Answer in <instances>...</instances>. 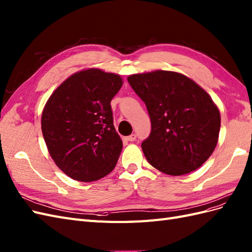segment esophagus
I'll return each mask as SVG.
<instances>
[{"label":"esophagus","mask_w":252,"mask_h":252,"mask_svg":"<svg viewBox=\"0 0 252 252\" xmlns=\"http://www.w3.org/2000/svg\"><path fill=\"white\" fill-rule=\"evenodd\" d=\"M126 140L127 141H134V140H136V134H131L130 136H127Z\"/></svg>","instance_id":"1"}]
</instances>
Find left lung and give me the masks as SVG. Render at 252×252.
<instances>
[{
	"label": "left lung",
	"mask_w": 252,
	"mask_h": 252,
	"mask_svg": "<svg viewBox=\"0 0 252 252\" xmlns=\"http://www.w3.org/2000/svg\"><path fill=\"white\" fill-rule=\"evenodd\" d=\"M127 81L150 115L152 128L141 148L151 166L173 176L198 169L219 141L220 114L210 95L171 70L134 74Z\"/></svg>",
	"instance_id": "obj_1"
}]
</instances>
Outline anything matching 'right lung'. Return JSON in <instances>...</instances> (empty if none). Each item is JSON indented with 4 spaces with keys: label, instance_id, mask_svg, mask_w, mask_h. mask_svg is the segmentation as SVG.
<instances>
[{
    "label": "right lung",
    "instance_id": "right-lung-1",
    "mask_svg": "<svg viewBox=\"0 0 252 252\" xmlns=\"http://www.w3.org/2000/svg\"><path fill=\"white\" fill-rule=\"evenodd\" d=\"M122 84L117 74L86 68L64 80L45 103L41 127L48 153L75 181H98L116 166L122 140L111 100Z\"/></svg>",
    "mask_w": 252,
    "mask_h": 252
}]
</instances>
